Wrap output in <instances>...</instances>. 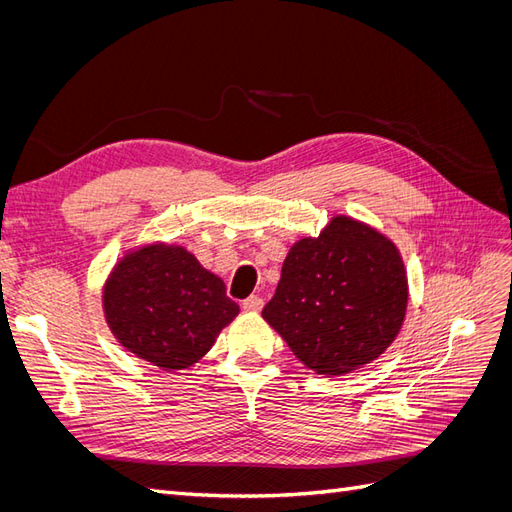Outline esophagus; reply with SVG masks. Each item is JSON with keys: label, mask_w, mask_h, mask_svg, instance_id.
Returning <instances> with one entry per match:
<instances>
[{"label": "esophagus", "mask_w": 512, "mask_h": 512, "mask_svg": "<svg viewBox=\"0 0 512 512\" xmlns=\"http://www.w3.org/2000/svg\"><path fill=\"white\" fill-rule=\"evenodd\" d=\"M262 307H265V301H262V297H258V294H252L250 299L243 301L245 312H260Z\"/></svg>", "instance_id": "34e87169"}]
</instances>
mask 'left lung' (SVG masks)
<instances>
[{"instance_id":"left-lung-1","label":"left lung","mask_w":512,"mask_h":512,"mask_svg":"<svg viewBox=\"0 0 512 512\" xmlns=\"http://www.w3.org/2000/svg\"><path fill=\"white\" fill-rule=\"evenodd\" d=\"M408 273L397 245L350 215L290 247L282 280L262 309L297 359L335 378L374 363L401 331Z\"/></svg>"}]
</instances>
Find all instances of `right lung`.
Listing matches in <instances>:
<instances>
[{
    "mask_svg": "<svg viewBox=\"0 0 512 512\" xmlns=\"http://www.w3.org/2000/svg\"><path fill=\"white\" fill-rule=\"evenodd\" d=\"M117 342L164 371L190 369L239 316L222 277L183 245L149 241L123 254L102 286Z\"/></svg>",
    "mask_w": 512,
    "mask_h": 512,
    "instance_id": "add662e5",
    "label": "right lung"
}]
</instances>
